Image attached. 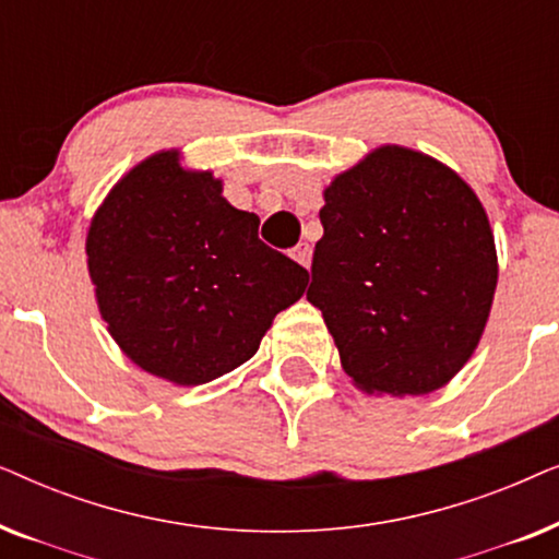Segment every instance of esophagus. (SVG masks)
Wrapping results in <instances>:
<instances>
[{
    "label": "esophagus",
    "instance_id": "1",
    "mask_svg": "<svg viewBox=\"0 0 559 559\" xmlns=\"http://www.w3.org/2000/svg\"><path fill=\"white\" fill-rule=\"evenodd\" d=\"M293 259L297 264H302L305 270H310V259H312V249H310V243H297V247L293 249Z\"/></svg>",
    "mask_w": 559,
    "mask_h": 559
}]
</instances>
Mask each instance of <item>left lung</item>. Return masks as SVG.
Returning a JSON list of instances; mask_svg holds the SVG:
<instances>
[{
	"instance_id": "obj_1",
	"label": "left lung",
	"mask_w": 559,
	"mask_h": 559,
	"mask_svg": "<svg viewBox=\"0 0 559 559\" xmlns=\"http://www.w3.org/2000/svg\"><path fill=\"white\" fill-rule=\"evenodd\" d=\"M308 300L366 392L427 394L476 350L496 247L476 193L438 159L381 147L338 175L320 209Z\"/></svg>"
}]
</instances>
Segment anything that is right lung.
<instances>
[{
    "label": "right lung",
    "mask_w": 559,
    "mask_h": 559,
    "mask_svg": "<svg viewBox=\"0 0 559 559\" xmlns=\"http://www.w3.org/2000/svg\"><path fill=\"white\" fill-rule=\"evenodd\" d=\"M88 272L114 341L144 371L182 386L257 354L310 274L259 239L257 213L221 195L211 173L159 152L117 182L91 221Z\"/></svg>",
    "instance_id": "right-lung-1"
}]
</instances>
